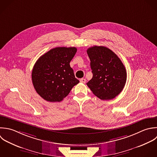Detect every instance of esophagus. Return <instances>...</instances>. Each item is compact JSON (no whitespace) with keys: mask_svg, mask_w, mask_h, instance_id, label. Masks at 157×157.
<instances>
[{"mask_svg":"<svg viewBox=\"0 0 157 157\" xmlns=\"http://www.w3.org/2000/svg\"><path fill=\"white\" fill-rule=\"evenodd\" d=\"M80 82H81V83H86V79H84V78H81V79H80Z\"/></svg>","mask_w":157,"mask_h":157,"instance_id":"34e87169","label":"esophagus"}]
</instances>
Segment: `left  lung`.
<instances>
[{
    "label": "left lung",
    "mask_w": 157,
    "mask_h": 157,
    "mask_svg": "<svg viewBox=\"0 0 157 157\" xmlns=\"http://www.w3.org/2000/svg\"><path fill=\"white\" fill-rule=\"evenodd\" d=\"M92 78L87 83L93 94L103 100L114 98L123 90L127 71L118 56L105 46L88 48Z\"/></svg>",
    "instance_id": "left-lung-1"
}]
</instances>
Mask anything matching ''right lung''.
<instances>
[{
	"instance_id": "obj_1",
	"label": "right lung",
	"mask_w": 157,
	"mask_h": 157,
	"mask_svg": "<svg viewBox=\"0 0 157 157\" xmlns=\"http://www.w3.org/2000/svg\"><path fill=\"white\" fill-rule=\"evenodd\" d=\"M75 47H57L42 55L35 63L32 80L37 94L50 102H60L79 82L70 67Z\"/></svg>"
}]
</instances>
